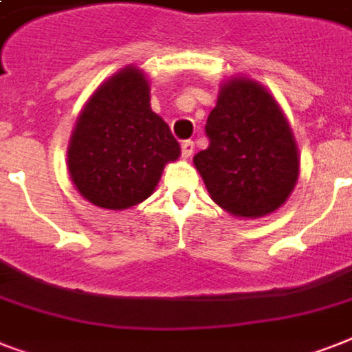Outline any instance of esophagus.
I'll list each match as a JSON object with an SVG mask.
<instances>
[{
  "label": "esophagus",
  "mask_w": 352,
  "mask_h": 352,
  "mask_svg": "<svg viewBox=\"0 0 352 352\" xmlns=\"http://www.w3.org/2000/svg\"><path fill=\"white\" fill-rule=\"evenodd\" d=\"M193 149H195V144H193V140H184V142L181 144V153L184 159H190V157H192Z\"/></svg>",
  "instance_id": "1"
}]
</instances>
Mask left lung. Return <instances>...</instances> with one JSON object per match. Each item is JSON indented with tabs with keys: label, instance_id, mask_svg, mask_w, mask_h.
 Returning <instances> with one entry per match:
<instances>
[{
	"label": "left lung",
	"instance_id": "8db88e82",
	"mask_svg": "<svg viewBox=\"0 0 352 352\" xmlns=\"http://www.w3.org/2000/svg\"><path fill=\"white\" fill-rule=\"evenodd\" d=\"M208 148L193 157L210 197L237 217L272 214L294 190L300 159L289 122L256 82H226L204 126Z\"/></svg>",
	"mask_w": 352,
	"mask_h": 352
}]
</instances>
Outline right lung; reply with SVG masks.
Returning <instances> with one entry per match:
<instances>
[{
  "mask_svg": "<svg viewBox=\"0 0 352 352\" xmlns=\"http://www.w3.org/2000/svg\"><path fill=\"white\" fill-rule=\"evenodd\" d=\"M181 148L149 107V85L135 67L122 69L91 96L69 146V173L89 203L124 210L153 193L166 162Z\"/></svg>",
  "mask_w": 352,
  "mask_h": 352,
  "instance_id": "right-lung-1",
  "label": "right lung"
}]
</instances>
